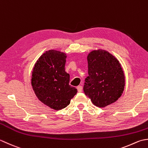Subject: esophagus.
Wrapping results in <instances>:
<instances>
[{
    "instance_id": "1",
    "label": "esophagus",
    "mask_w": 148,
    "mask_h": 148,
    "mask_svg": "<svg viewBox=\"0 0 148 148\" xmlns=\"http://www.w3.org/2000/svg\"><path fill=\"white\" fill-rule=\"evenodd\" d=\"M77 90H78V92H81L82 91L83 87H82V86H77Z\"/></svg>"
}]
</instances>
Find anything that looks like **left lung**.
<instances>
[{
  "label": "left lung",
  "mask_w": 148,
  "mask_h": 148,
  "mask_svg": "<svg viewBox=\"0 0 148 148\" xmlns=\"http://www.w3.org/2000/svg\"><path fill=\"white\" fill-rule=\"evenodd\" d=\"M88 77L84 91L92 103L104 107L118 99L124 90L125 75L117 59L107 51H92L87 56Z\"/></svg>",
  "instance_id": "left-lung-1"
}]
</instances>
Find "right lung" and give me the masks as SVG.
<instances>
[{"mask_svg":"<svg viewBox=\"0 0 148 148\" xmlns=\"http://www.w3.org/2000/svg\"><path fill=\"white\" fill-rule=\"evenodd\" d=\"M66 56L51 50L44 53L33 69L31 84L38 98L56 110L66 107L77 89L71 87L70 75L65 71Z\"/></svg>","mask_w":148,"mask_h":148,"instance_id":"obj_1","label":"right lung"}]
</instances>
